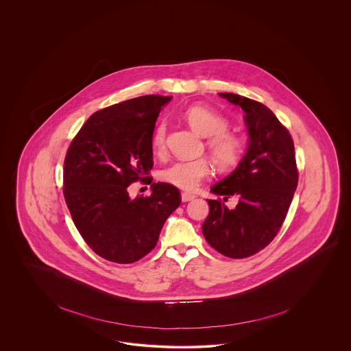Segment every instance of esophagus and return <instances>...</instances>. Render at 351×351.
Returning a JSON list of instances; mask_svg holds the SVG:
<instances>
[{"label":"esophagus","mask_w":351,"mask_h":351,"mask_svg":"<svg viewBox=\"0 0 351 351\" xmlns=\"http://www.w3.org/2000/svg\"><path fill=\"white\" fill-rule=\"evenodd\" d=\"M194 198H195V195L191 194V193H188V191L181 193V201L182 202H189V201H193Z\"/></svg>","instance_id":"obj_1"}]
</instances>
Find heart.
<instances>
[{
  "instance_id": "1",
  "label": "heart",
  "mask_w": 351,
  "mask_h": 351,
  "mask_svg": "<svg viewBox=\"0 0 351 351\" xmlns=\"http://www.w3.org/2000/svg\"><path fill=\"white\" fill-rule=\"evenodd\" d=\"M184 118L195 132L208 138L207 147L217 167L226 170L234 167L243 154V141L232 132H228V121L203 106H191L184 110ZM167 125L160 122L152 135V147L157 153H162L166 147ZM211 167L204 158L175 160L160 171V180L184 191H193L198 184L208 176Z\"/></svg>"
}]
</instances>
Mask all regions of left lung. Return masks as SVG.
<instances>
[{
  "instance_id": "1",
  "label": "left lung",
  "mask_w": 351,
  "mask_h": 351,
  "mask_svg": "<svg viewBox=\"0 0 351 351\" xmlns=\"http://www.w3.org/2000/svg\"><path fill=\"white\" fill-rule=\"evenodd\" d=\"M219 95L243 109L248 144L235 170L211 188L223 201L237 195L238 204L229 210L220 199H207L202 232L221 255L245 258L265 248L287 216L298 188L295 145L267 106L237 94Z\"/></svg>"
}]
</instances>
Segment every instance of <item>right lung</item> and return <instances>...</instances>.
Masks as SVG:
<instances>
[{
    "instance_id": "right-lung-1",
    "label": "right lung",
    "mask_w": 351,
    "mask_h": 351,
    "mask_svg": "<svg viewBox=\"0 0 351 351\" xmlns=\"http://www.w3.org/2000/svg\"><path fill=\"white\" fill-rule=\"evenodd\" d=\"M171 99L138 96L96 112L66 152L65 202L86 243L108 261L131 264L148 255L180 206V191L166 182H153L149 197L131 199L128 191L148 178L156 121Z\"/></svg>"
}]
</instances>
